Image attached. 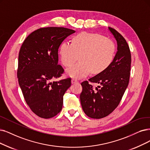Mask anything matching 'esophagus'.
<instances>
[{
	"label": "esophagus",
	"instance_id": "34e87169",
	"mask_svg": "<svg viewBox=\"0 0 150 150\" xmlns=\"http://www.w3.org/2000/svg\"><path fill=\"white\" fill-rule=\"evenodd\" d=\"M71 82H72V83H77V82H78V81H77V80L76 79H72Z\"/></svg>",
	"mask_w": 150,
	"mask_h": 150
}]
</instances>
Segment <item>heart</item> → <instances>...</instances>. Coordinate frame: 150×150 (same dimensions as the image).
<instances>
[{
    "label": "heart",
    "mask_w": 150,
    "mask_h": 150,
    "mask_svg": "<svg viewBox=\"0 0 150 150\" xmlns=\"http://www.w3.org/2000/svg\"><path fill=\"white\" fill-rule=\"evenodd\" d=\"M114 42L97 33L83 32L76 35L72 42H63L59 46V59L68 67L79 58V63L67 70L68 76L82 78L90 73L98 74L109 67L115 55Z\"/></svg>",
    "instance_id": "heart-1"
}]
</instances>
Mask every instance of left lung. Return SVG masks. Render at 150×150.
Here are the masks:
<instances>
[{
  "label": "left lung",
  "mask_w": 150,
  "mask_h": 150,
  "mask_svg": "<svg viewBox=\"0 0 150 150\" xmlns=\"http://www.w3.org/2000/svg\"><path fill=\"white\" fill-rule=\"evenodd\" d=\"M117 44V51L109 67L95 76L81 83L82 91L81 103L86 115L93 119L108 116L117 106L123 97L130 79L131 53L129 47L122 35L109 27ZM100 85L96 91L89 82Z\"/></svg>",
  "instance_id": "8db88e82"
}]
</instances>
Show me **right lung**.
Wrapping results in <instances>:
<instances>
[{
    "mask_svg": "<svg viewBox=\"0 0 150 150\" xmlns=\"http://www.w3.org/2000/svg\"><path fill=\"white\" fill-rule=\"evenodd\" d=\"M74 33L63 27L41 28L30 34L21 47L17 69L19 85L27 105L40 117H53L62 109L63 95L71 79L52 81L64 73L58 64V48Z\"/></svg>",
    "mask_w": 150,
    "mask_h": 150,
    "instance_id": "add662e5",
    "label": "right lung"
}]
</instances>
